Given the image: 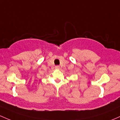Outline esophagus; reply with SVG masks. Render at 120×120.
<instances>
[{"label":"esophagus","instance_id":"esophagus-1","mask_svg":"<svg viewBox=\"0 0 120 120\" xmlns=\"http://www.w3.org/2000/svg\"><path fill=\"white\" fill-rule=\"evenodd\" d=\"M55 68H56V69H59V68H60V66H55Z\"/></svg>","mask_w":120,"mask_h":120}]
</instances>
